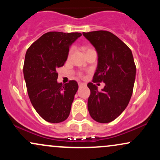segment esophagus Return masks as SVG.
Returning <instances> with one entry per match:
<instances>
[{"label": "esophagus", "mask_w": 160, "mask_h": 160, "mask_svg": "<svg viewBox=\"0 0 160 160\" xmlns=\"http://www.w3.org/2000/svg\"><path fill=\"white\" fill-rule=\"evenodd\" d=\"M78 85H79V87H82V86H85L86 83H84V82H79Z\"/></svg>", "instance_id": "esophagus-1"}]
</instances>
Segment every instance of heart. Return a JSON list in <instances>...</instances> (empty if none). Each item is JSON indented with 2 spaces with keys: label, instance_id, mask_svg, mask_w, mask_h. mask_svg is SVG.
<instances>
[{
  "label": "heart",
  "instance_id": "heart-1",
  "mask_svg": "<svg viewBox=\"0 0 160 160\" xmlns=\"http://www.w3.org/2000/svg\"><path fill=\"white\" fill-rule=\"evenodd\" d=\"M87 49H86V51L87 50ZM72 51H73L72 49H71V51H70V52H69V56H68L69 57H70V56H71V53H72Z\"/></svg>",
  "mask_w": 160,
  "mask_h": 160
}]
</instances>
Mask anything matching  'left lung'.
I'll return each mask as SVG.
<instances>
[{
	"instance_id": "8db88e82",
	"label": "left lung",
	"mask_w": 160,
	"mask_h": 160,
	"mask_svg": "<svg viewBox=\"0 0 160 160\" xmlns=\"http://www.w3.org/2000/svg\"><path fill=\"white\" fill-rule=\"evenodd\" d=\"M82 34L98 54V65L92 81L106 83L100 92L93 82L87 84L91 92L88 110L93 120L107 123L123 112L132 95L136 74L132 52L111 32L95 31Z\"/></svg>"
}]
</instances>
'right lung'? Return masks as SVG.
<instances>
[{
    "mask_svg": "<svg viewBox=\"0 0 160 160\" xmlns=\"http://www.w3.org/2000/svg\"><path fill=\"white\" fill-rule=\"evenodd\" d=\"M81 33L47 32L28 49L23 74L33 107L43 120L52 123L65 121L78 89L75 80L57 82L56 70L65 63L71 44Z\"/></svg>",
    "mask_w": 160,
    "mask_h": 160,
    "instance_id": "right-lung-1",
    "label": "right lung"
}]
</instances>
